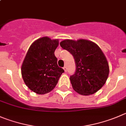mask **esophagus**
<instances>
[{"mask_svg": "<svg viewBox=\"0 0 126 126\" xmlns=\"http://www.w3.org/2000/svg\"><path fill=\"white\" fill-rule=\"evenodd\" d=\"M63 69H64V71H65V72H66V71H67V67L66 66H64L63 67Z\"/></svg>", "mask_w": 126, "mask_h": 126, "instance_id": "obj_1", "label": "esophagus"}]
</instances>
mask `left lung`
<instances>
[{
	"mask_svg": "<svg viewBox=\"0 0 126 126\" xmlns=\"http://www.w3.org/2000/svg\"><path fill=\"white\" fill-rule=\"evenodd\" d=\"M62 48L73 55L76 71L70 76L75 91L82 95L93 94L105 84L109 69L106 58L96 43L86 40H65L60 42Z\"/></svg>",
	"mask_w": 126,
	"mask_h": 126,
	"instance_id": "1",
	"label": "left lung"
}]
</instances>
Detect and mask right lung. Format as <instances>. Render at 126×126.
Returning <instances> with one entry per match:
<instances>
[{"label":"right lung","mask_w":126,"mask_h":126,"mask_svg":"<svg viewBox=\"0 0 126 126\" xmlns=\"http://www.w3.org/2000/svg\"><path fill=\"white\" fill-rule=\"evenodd\" d=\"M58 40L43 37L32 44L22 66V75L30 90L44 94L56 86L64 70L58 66L55 51Z\"/></svg>","instance_id":"1"}]
</instances>
